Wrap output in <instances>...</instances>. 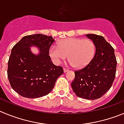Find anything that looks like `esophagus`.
<instances>
[{"mask_svg": "<svg viewBox=\"0 0 124 124\" xmlns=\"http://www.w3.org/2000/svg\"><path fill=\"white\" fill-rule=\"evenodd\" d=\"M68 71H69V70H68V69H63V72H64V73H66V72H68Z\"/></svg>", "mask_w": 124, "mask_h": 124, "instance_id": "1", "label": "esophagus"}]
</instances>
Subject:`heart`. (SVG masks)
Listing matches in <instances>:
<instances>
[{"mask_svg":"<svg viewBox=\"0 0 124 124\" xmlns=\"http://www.w3.org/2000/svg\"><path fill=\"white\" fill-rule=\"evenodd\" d=\"M95 51V44L89 39L69 38L59 41L57 46H52L49 55L57 63L66 60L69 56L70 65L80 69L91 62Z\"/></svg>","mask_w":124,"mask_h":124,"instance_id":"obj_1","label":"heart"}]
</instances>
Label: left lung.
Here are the masks:
<instances>
[{
  "mask_svg": "<svg viewBox=\"0 0 124 124\" xmlns=\"http://www.w3.org/2000/svg\"><path fill=\"white\" fill-rule=\"evenodd\" d=\"M86 36L95 44V54L86 66L75 71V77L71 86L78 97L94 100L111 88L116 77L117 61L114 49L102 36Z\"/></svg>",
  "mask_w": 124,
  "mask_h": 124,
  "instance_id": "8db88e82",
  "label": "left lung"
}]
</instances>
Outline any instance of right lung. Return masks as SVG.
<instances>
[{
    "mask_svg": "<svg viewBox=\"0 0 124 124\" xmlns=\"http://www.w3.org/2000/svg\"><path fill=\"white\" fill-rule=\"evenodd\" d=\"M54 39L42 34L25 36L12 49L8 62L7 75L10 85L24 98H38L49 94L57 79L63 73V68L56 66L49 55ZM40 52L33 54L31 46Z\"/></svg>",
    "mask_w": 124,
    "mask_h": 124,
    "instance_id": "1",
    "label": "right lung"
}]
</instances>
